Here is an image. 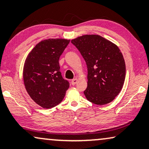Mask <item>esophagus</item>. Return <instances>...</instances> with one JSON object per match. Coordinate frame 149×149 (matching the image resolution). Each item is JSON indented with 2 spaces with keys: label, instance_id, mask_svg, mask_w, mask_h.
<instances>
[{
  "label": "esophagus",
  "instance_id": "1",
  "mask_svg": "<svg viewBox=\"0 0 149 149\" xmlns=\"http://www.w3.org/2000/svg\"><path fill=\"white\" fill-rule=\"evenodd\" d=\"M77 81H78V79H77V78H74V79H72V81H71V83H72V85H75V84L77 82Z\"/></svg>",
  "mask_w": 149,
  "mask_h": 149
}]
</instances>
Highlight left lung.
Returning <instances> with one entry per match:
<instances>
[{
    "mask_svg": "<svg viewBox=\"0 0 149 149\" xmlns=\"http://www.w3.org/2000/svg\"><path fill=\"white\" fill-rule=\"evenodd\" d=\"M88 68V86L84 91L90 102L98 105L111 102L119 95L125 77V64L116 45L98 35L72 40Z\"/></svg>",
    "mask_w": 149,
    "mask_h": 149,
    "instance_id": "left-lung-1",
    "label": "left lung"
}]
</instances>
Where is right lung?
I'll return each mask as SVG.
<instances>
[{"mask_svg": "<svg viewBox=\"0 0 149 149\" xmlns=\"http://www.w3.org/2000/svg\"><path fill=\"white\" fill-rule=\"evenodd\" d=\"M69 40L48 39L35 46L24 68L26 89L35 102L45 109L54 107L63 99L70 87L63 78L58 60Z\"/></svg>", "mask_w": 149, "mask_h": 149, "instance_id": "obj_1", "label": "right lung"}]
</instances>
